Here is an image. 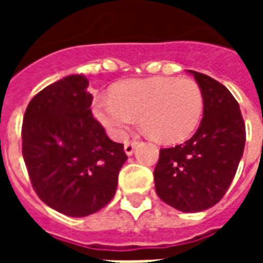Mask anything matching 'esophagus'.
I'll return each instance as SVG.
<instances>
[{
	"label": "esophagus",
	"instance_id": "34e87169",
	"mask_svg": "<svg viewBox=\"0 0 263 263\" xmlns=\"http://www.w3.org/2000/svg\"><path fill=\"white\" fill-rule=\"evenodd\" d=\"M138 142H126L125 145H124V151H125V154L128 155V156H131L132 154H134V151H135V148H137Z\"/></svg>",
	"mask_w": 263,
	"mask_h": 263
}]
</instances>
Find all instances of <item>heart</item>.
Returning <instances> with one entry per match:
<instances>
[{"label":"heart","instance_id":"heart-1","mask_svg":"<svg viewBox=\"0 0 263 263\" xmlns=\"http://www.w3.org/2000/svg\"><path fill=\"white\" fill-rule=\"evenodd\" d=\"M203 92L196 81L177 77L129 79L117 83L111 96L92 101V114L109 137L122 141L138 121L158 142L189 138L203 115Z\"/></svg>","mask_w":263,"mask_h":263}]
</instances>
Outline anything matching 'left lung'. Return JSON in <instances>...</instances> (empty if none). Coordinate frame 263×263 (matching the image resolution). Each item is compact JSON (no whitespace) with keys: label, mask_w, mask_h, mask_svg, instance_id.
<instances>
[{"label":"left lung","mask_w":263,"mask_h":263,"mask_svg":"<svg viewBox=\"0 0 263 263\" xmlns=\"http://www.w3.org/2000/svg\"><path fill=\"white\" fill-rule=\"evenodd\" d=\"M189 73L203 92V120L189 141L160 149L154 176L160 200L183 213H198L215 205L230 187L243 154L245 124L226 86Z\"/></svg>","instance_id":"8db88e82"}]
</instances>
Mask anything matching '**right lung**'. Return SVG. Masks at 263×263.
I'll use <instances>...</instances> for the list:
<instances>
[{"label":"right lung","mask_w":263,"mask_h":263,"mask_svg":"<svg viewBox=\"0 0 263 263\" xmlns=\"http://www.w3.org/2000/svg\"><path fill=\"white\" fill-rule=\"evenodd\" d=\"M83 74L45 87L28 104L22 155L35 192L69 217L94 214L112 200L126 158L91 114Z\"/></svg>","instance_id":"1"}]
</instances>
